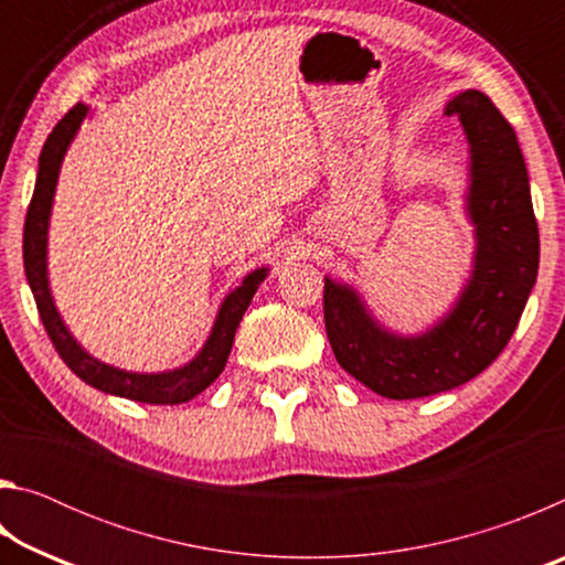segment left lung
<instances>
[{
	"mask_svg": "<svg viewBox=\"0 0 565 565\" xmlns=\"http://www.w3.org/2000/svg\"><path fill=\"white\" fill-rule=\"evenodd\" d=\"M471 151L466 209L476 226L471 279L446 317L418 337H398L371 317L349 284L327 276L323 321L343 371L386 398L451 391L489 369L513 337L539 274V224L519 139L483 92L446 104Z\"/></svg>",
	"mask_w": 565,
	"mask_h": 565,
	"instance_id": "1",
	"label": "left lung"
}]
</instances>
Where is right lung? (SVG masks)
<instances>
[{
	"label": "right lung",
	"mask_w": 565,
	"mask_h": 565,
	"mask_svg": "<svg viewBox=\"0 0 565 565\" xmlns=\"http://www.w3.org/2000/svg\"><path fill=\"white\" fill-rule=\"evenodd\" d=\"M89 107L76 104L64 114L60 124L46 137L42 154H40V171H36V184L30 209H26L24 222V271L30 289L34 294L36 309L46 333L54 343L56 353L70 366L84 384L104 391V394L121 396L129 401H139V404H157V406H174L191 401L196 394H202L206 386H212L226 366L228 353L234 347V333L238 329L244 311L252 303L256 289L266 279L269 269H254L244 276L242 286H236L232 294L218 306L216 321L212 333L204 343V349L196 353L194 359L184 366L174 371H161V374H137V371H124L109 363H102L99 359L89 356L76 339L64 327V321L56 311L52 291H50V276H46V232H50V214L54 202L56 179H60V167L66 154V147L79 131L84 117H87Z\"/></svg>",
	"instance_id": "right-lung-1"
}]
</instances>
